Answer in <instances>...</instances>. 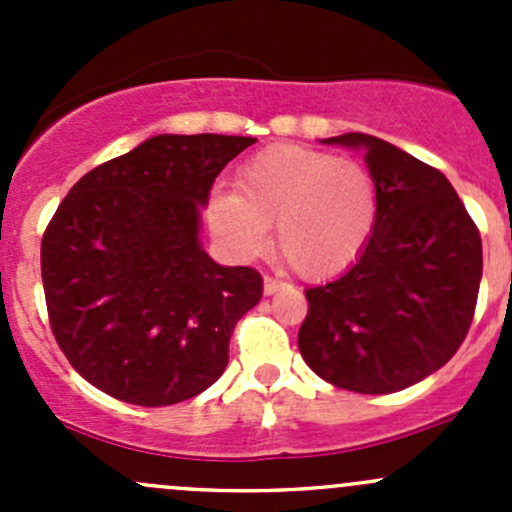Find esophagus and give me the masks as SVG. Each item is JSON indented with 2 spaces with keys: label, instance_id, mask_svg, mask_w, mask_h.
<instances>
[{
  "label": "esophagus",
  "instance_id": "1",
  "mask_svg": "<svg viewBox=\"0 0 512 512\" xmlns=\"http://www.w3.org/2000/svg\"><path fill=\"white\" fill-rule=\"evenodd\" d=\"M282 287H287L285 282H280V280H277V277L265 275V294H275V292H280Z\"/></svg>",
  "mask_w": 512,
  "mask_h": 512
}]
</instances>
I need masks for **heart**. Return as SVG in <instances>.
Segmentation results:
<instances>
[{"label":"heart","instance_id":"1","mask_svg":"<svg viewBox=\"0 0 512 512\" xmlns=\"http://www.w3.org/2000/svg\"><path fill=\"white\" fill-rule=\"evenodd\" d=\"M369 170L329 151L280 143L237 170L235 190L208 203V223L232 250L255 255L277 223V250L307 280H332L354 265L376 225Z\"/></svg>","mask_w":512,"mask_h":512}]
</instances>
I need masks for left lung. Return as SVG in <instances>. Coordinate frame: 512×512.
Returning <instances> with one entry per match:
<instances>
[{
    "label": "left lung",
    "instance_id": "obj_1",
    "mask_svg": "<svg viewBox=\"0 0 512 512\" xmlns=\"http://www.w3.org/2000/svg\"><path fill=\"white\" fill-rule=\"evenodd\" d=\"M327 143L364 148L379 210L359 260L304 292L299 352L339 389L394 394L441 369L466 339L483 275L480 232L441 170L366 133Z\"/></svg>",
    "mask_w": 512,
    "mask_h": 512
}]
</instances>
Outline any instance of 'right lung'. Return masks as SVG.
<instances>
[{"instance_id":"obj_1","label":"right lung","mask_w":512,"mask_h":512,"mask_svg":"<svg viewBox=\"0 0 512 512\" xmlns=\"http://www.w3.org/2000/svg\"><path fill=\"white\" fill-rule=\"evenodd\" d=\"M250 136H153L96 165L41 237L56 344L103 394L136 406L193 399L223 376L232 329L262 297L252 267L198 242L200 205Z\"/></svg>"}]
</instances>
